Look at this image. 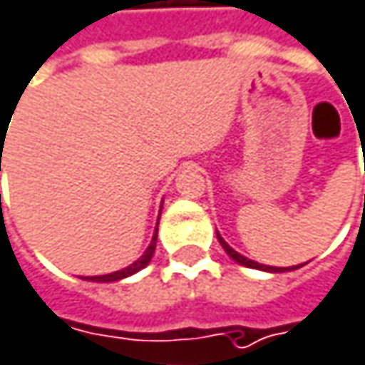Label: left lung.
I'll use <instances>...</instances> for the list:
<instances>
[{
    "label": "left lung",
    "instance_id": "obj_1",
    "mask_svg": "<svg viewBox=\"0 0 365 365\" xmlns=\"http://www.w3.org/2000/svg\"><path fill=\"white\" fill-rule=\"evenodd\" d=\"M217 238H219V242H221V247L225 249V253L234 259V262H238L240 266H247V268H255V270H268V272H289V270H295V268H299V266H295V268H272V266H264V264H257V262H253V259H247L245 255H240V253H236L219 234H217Z\"/></svg>",
    "mask_w": 365,
    "mask_h": 365
}]
</instances>
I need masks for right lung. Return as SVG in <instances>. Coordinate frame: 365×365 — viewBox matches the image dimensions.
Listing matches in <instances>:
<instances>
[{"instance_id": "add662e5", "label": "right lung", "mask_w": 365, "mask_h": 365, "mask_svg": "<svg viewBox=\"0 0 365 365\" xmlns=\"http://www.w3.org/2000/svg\"><path fill=\"white\" fill-rule=\"evenodd\" d=\"M155 247H157V234L153 236L150 247L146 249V253H144L138 262H133V264H131V266H127L125 270H118V272H112V274H103V276H91L89 280H97V282H112V280H118V278H125V276L135 274L138 270H142L144 266H148V262H150V257H153V253H155Z\"/></svg>"}]
</instances>
